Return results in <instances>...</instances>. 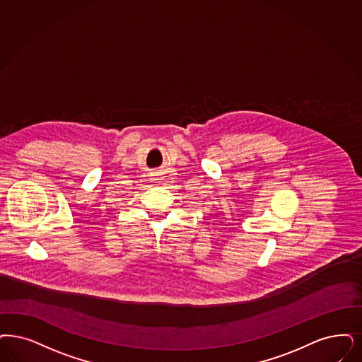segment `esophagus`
I'll use <instances>...</instances> for the list:
<instances>
[{
	"instance_id": "esophagus-1",
	"label": "esophagus",
	"mask_w": 362,
	"mask_h": 362,
	"mask_svg": "<svg viewBox=\"0 0 362 362\" xmlns=\"http://www.w3.org/2000/svg\"><path fill=\"white\" fill-rule=\"evenodd\" d=\"M162 180V177H160V175H154V177H153V181H156V182H160V181H161Z\"/></svg>"
}]
</instances>
